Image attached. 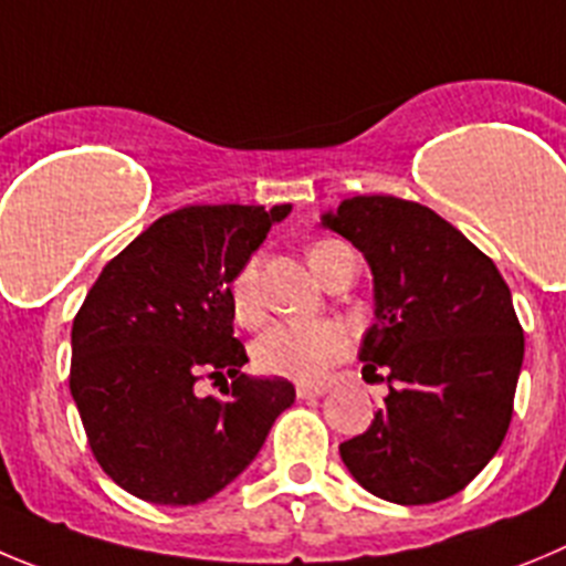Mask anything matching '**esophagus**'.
I'll return each mask as SVG.
<instances>
[{
	"instance_id": "obj_1",
	"label": "esophagus",
	"mask_w": 566,
	"mask_h": 566,
	"mask_svg": "<svg viewBox=\"0 0 566 566\" xmlns=\"http://www.w3.org/2000/svg\"><path fill=\"white\" fill-rule=\"evenodd\" d=\"M326 388H318V385H295V396L298 399H318V396H324Z\"/></svg>"
}]
</instances>
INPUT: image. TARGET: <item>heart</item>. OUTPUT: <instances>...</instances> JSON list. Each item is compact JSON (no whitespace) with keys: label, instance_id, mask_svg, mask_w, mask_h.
<instances>
[{"label":"heart","instance_id":"heart-1","mask_svg":"<svg viewBox=\"0 0 566 566\" xmlns=\"http://www.w3.org/2000/svg\"><path fill=\"white\" fill-rule=\"evenodd\" d=\"M343 248L337 240H321L310 248V265L321 279L329 256ZM231 313L242 326L259 324L265 304L259 293V256H248L229 284ZM348 352V332L337 321H276L253 340V366L273 377L318 382Z\"/></svg>","mask_w":566,"mask_h":566}]
</instances>
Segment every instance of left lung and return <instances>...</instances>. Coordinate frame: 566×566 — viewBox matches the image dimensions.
I'll return each instance as SVG.
<instances>
[{
	"mask_svg": "<svg viewBox=\"0 0 566 566\" xmlns=\"http://www.w3.org/2000/svg\"><path fill=\"white\" fill-rule=\"evenodd\" d=\"M374 273L363 377L385 408L340 458L374 497L430 505L467 489L500 450L514 413L525 335L497 265L436 211L357 195L324 214Z\"/></svg>",
	"mask_w": 566,
	"mask_h": 566,
	"instance_id": "1",
	"label": "left lung"
}]
</instances>
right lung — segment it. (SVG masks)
Returning a JSON list of instances; mask_svg holds the SVG:
<instances>
[{
  "label": "right lung",
  "instance_id": "obj_1",
  "mask_svg": "<svg viewBox=\"0 0 566 566\" xmlns=\"http://www.w3.org/2000/svg\"><path fill=\"white\" fill-rule=\"evenodd\" d=\"M290 203L184 206L103 268L72 324L69 390L103 472L156 505L214 497L262 450L295 399L282 377H245L229 284ZM203 376L232 377L200 397Z\"/></svg>",
  "mask_w": 566,
  "mask_h": 566
}]
</instances>
